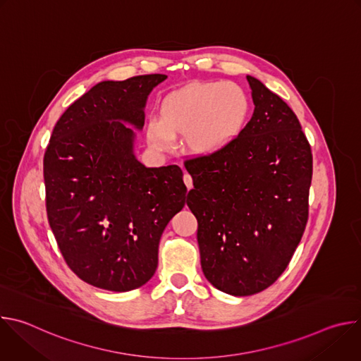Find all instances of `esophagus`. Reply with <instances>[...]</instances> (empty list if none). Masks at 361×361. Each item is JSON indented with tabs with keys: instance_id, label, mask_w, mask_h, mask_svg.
<instances>
[{
	"instance_id": "obj_1",
	"label": "esophagus",
	"mask_w": 361,
	"mask_h": 361,
	"mask_svg": "<svg viewBox=\"0 0 361 361\" xmlns=\"http://www.w3.org/2000/svg\"><path fill=\"white\" fill-rule=\"evenodd\" d=\"M183 180H184V184L187 185V188H191V187H192V178H191V176H190L188 173H184Z\"/></svg>"
}]
</instances>
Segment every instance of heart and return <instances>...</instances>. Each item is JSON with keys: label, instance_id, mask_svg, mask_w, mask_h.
Segmentation results:
<instances>
[{"label": "heart", "instance_id": "heart-1", "mask_svg": "<svg viewBox=\"0 0 361 361\" xmlns=\"http://www.w3.org/2000/svg\"><path fill=\"white\" fill-rule=\"evenodd\" d=\"M250 111L245 91L231 81H194L163 97L159 120L147 124V140L159 151H171L177 137L197 156H214L243 130Z\"/></svg>", "mask_w": 361, "mask_h": 361}]
</instances>
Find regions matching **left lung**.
Instances as JSON below:
<instances>
[{"instance_id": "obj_1", "label": "left lung", "mask_w": 361, "mask_h": 361, "mask_svg": "<svg viewBox=\"0 0 361 361\" xmlns=\"http://www.w3.org/2000/svg\"><path fill=\"white\" fill-rule=\"evenodd\" d=\"M254 113L223 151L185 161L194 188L202 273L216 288L251 295L287 269L308 219L313 156L293 110L247 75Z\"/></svg>"}]
</instances>
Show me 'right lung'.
Segmentation results:
<instances>
[{"mask_svg": "<svg viewBox=\"0 0 361 361\" xmlns=\"http://www.w3.org/2000/svg\"><path fill=\"white\" fill-rule=\"evenodd\" d=\"M167 78L101 81L57 121L44 154L47 216L68 267L110 291L144 286L157 270L159 244L184 207L178 166L148 169L134 154L148 94Z\"/></svg>", "mask_w": 361, "mask_h": 361, "instance_id": "obj_1", "label": "right lung"}]
</instances>
